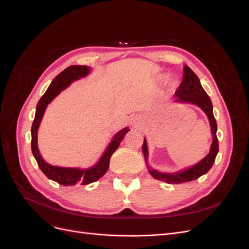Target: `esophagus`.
I'll return each instance as SVG.
<instances>
[{"mask_svg":"<svg viewBox=\"0 0 249 249\" xmlns=\"http://www.w3.org/2000/svg\"><path fill=\"white\" fill-rule=\"evenodd\" d=\"M137 123H138V118H137V117H134V118L132 119V124H137Z\"/></svg>","mask_w":249,"mask_h":249,"instance_id":"1","label":"esophagus"}]
</instances>
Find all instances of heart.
Segmentation results:
<instances>
[{
    "label": "heart",
    "mask_w": 249,
    "mask_h": 249,
    "mask_svg": "<svg viewBox=\"0 0 249 249\" xmlns=\"http://www.w3.org/2000/svg\"><path fill=\"white\" fill-rule=\"evenodd\" d=\"M169 85H170V86H171V83H169Z\"/></svg>",
    "instance_id": "heart-1"
}]
</instances>
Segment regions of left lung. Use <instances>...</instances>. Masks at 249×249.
<instances>
[{"label":"left lung","mask_w":249,"mask_h":249,"mask_svg":"<svg viewBox=\"0 0 249 249\" xmlns=\"http://www.w3.org/2000/svg\"><path fill=\"white\" fill-rule=\"evenodd\" d=\"M176 102L178 103H190L198 106L203 112L206 113L209 122L211 124V131H212L213 142L211 144L210 153L203 158V159L195 164L194 166L190 168H186L179 172L176 173H165L157 171L153 168H150L147 165V168L150 175H152L156 179L163 180L165 183L168 184H182L185 182H190L198 178L199 177L206 175V173L213 166L215 162L216 156L218 154V139H217V124L216 119L213 114V105L211 102V99L207 92L203 90L199 79L194 73V71L190 69L189 66H184V74H183V81L180 83L178 90L175 93ZM142 153L144 155L145 162L147 164V157H148V150H147V143L144 139L142 145Z\"/></svg>","instance_id":"8db88e82"}]
</instances>
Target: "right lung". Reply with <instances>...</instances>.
<instances>
[{
    "mask_svg": "<svg viewBox=\"0 0 249 249\" xmlns=\"http://www.w3.org/2000/svg\"><path fill=\"white\" fill-rule=\"evenodd\" d=\"M89 66L71 65L65 69L63 71L60 72L58 76L52 81L46 93L41 96V99L39 100L38 104H37L35 118L32 124L31 148L35 160L37 164H38L41 171L47 176L48 178L55 180L58 184L63 186H73L77 183L81 185H88L90 183L96 182L97 179L102 178L109 168L111 156L119 146L120 142H122V140L124 137V135L130 131L129 127H124L122 131H119L115 136L113 137L112 141L109 143L108 147L101 157L100 161L97 162L93 167H90L87 169L58 167L53 166V165L47 163L42 159L38 146H37V132H38V127L43 117V113L48 107V104H50L54 100L55 97L61 92V90H64L66 87H69L71 82L86 77L89 73Z\"/></svg>",
    "mask_w": 249,
    "mask_h": 249,
    "instance_id": "1",
    "label": "right lung"
}]
</instances>
